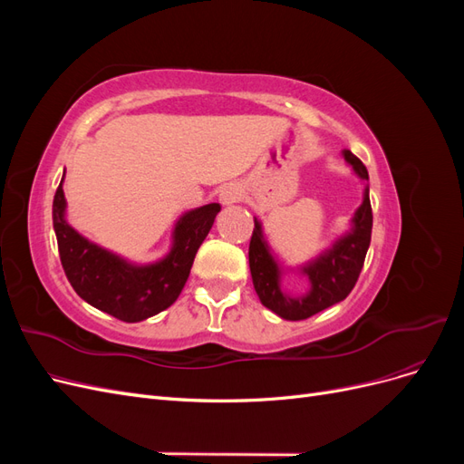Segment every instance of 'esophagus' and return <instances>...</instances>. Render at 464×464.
Segmentation results:
<instances>
[{
  "label": "esophagus",
  "mask_w": 464,
  "mask_h": 464,
  "mask_svg": "<svg viewBox=\"0 0 464 464\" xmlns=\"http://www.w3.org/2000/svg\"><path fill=\"white\" fill-rule=\"evenodd\" d=\"M242 199V188L237 184H227L220 189V203L224 205H232Z\"/></svg>",
  "instance_id": "esophagus-1"
}]
</instances>
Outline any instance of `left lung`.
<instances>
[{"label": "left lung", "instance_id": "8db88e82", "mask_svg": "<svg viewBox=\"0 0 464 464\" xmlns=\"http://www.w3.org/2000/svg\"><path fill=\"white\" fill-rule=\"evenodd\" d=\"M344 159L348 164H353L362 179H368L366 166L358 157L350 150H344ZM353 222V232L336 242L325 256H321L315 263L307 265L304 269L312 283L310 294L304 298H290L288 294L280 290L278 266L263 242L261 224L256 220V228L249 240V271L261 304L283 319L302 321L344 300L356 285L372 242L373 215L368 189Z\"/></svg>", "mask_w": 464, "mask_h": 464}]
</instances>
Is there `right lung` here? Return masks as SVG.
Instances as JSON below:
<instances>
[{"label":"right lung","mask_w":464,"mask_h":464,"mask_svg":"<svg viewBox=\"0 0 464 464\" xmlns=\"http://www.w3.org/2000/svg\"><path fill=\"white\" fill-rule=\"evenodd\" d=\"M63 210L65 198L60 184L53 195L52 217L60 261L73 290L96 310L135 323L157 315L176 302L220 205L210 203L181 217L174 232L172 251L160 263L149 266L130 265L91 244L69 227Z\"/></svg>","instance_id":"add662e5"}]
</instances>
